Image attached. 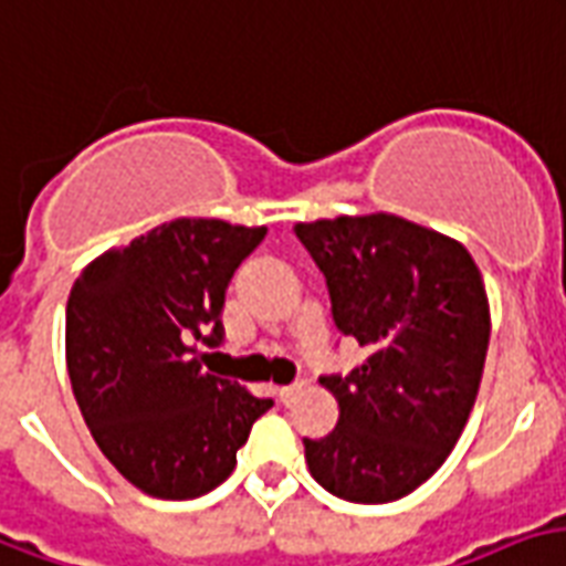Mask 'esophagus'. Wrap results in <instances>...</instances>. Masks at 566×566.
Segmentation results:
<instances>
[{
  "instance_id": "1",
  "label": "esophagus",
  "mask_w": 566,
  "mask_h": 566,
  "mask_svg": "<svg viewBox=\"0 0 566 566\" xmlns=\"http://www.w3.org/2000/svg\"><path fill=\"white\" fill-rule=\"evenodd\" d=\"M298 390H301V385H286V388H277V399L283 402V406H289L292 399L298 397Z\"/></svg>"
}]
</instances>
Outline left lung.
<instances>
[{
    "label": "left lung",
    "instance_id": "obj_1",
    "mask_svg": "<svg viewBox=\"0 0 566 566\" xmlns=\"http://www.w3.org/2000/svg\"><path fill=\"white\" fill-rule=\"evenodd\" d=\"M325 274L331 316L369 358L325 376L339 420L304 439L310 474L337 499L388 504L460 441L490 348V298L460 241L397 214L295 223Z\"/></svg>",
    "mask_w": 566,
    "mask_h": 566
}]
</instances>
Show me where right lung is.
<instances>
[{"label": "right lung", "instance_id": "right-lung-1", "mask_svg": "<svg viewBox=\"0 0 566 566\" xmlns=\"http://www.w3.org/2000/svg\"><path fill=\"white\" fill-rule=\"evenodd\" d=\"M265 227L214 218L160 223L101 253L76 277L65 358L76 406L118 474L155 499H199L235 469L250 427L274 402L202 369L220 346L235 268Z\"/></svg>", "mask_w": 566, "mask_h": 566}]
</instances>
